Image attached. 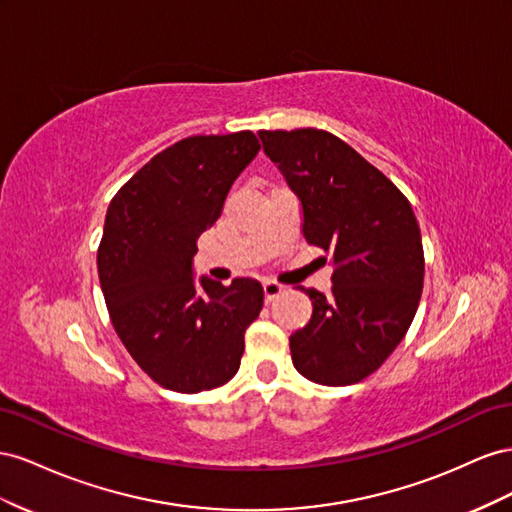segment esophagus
<instances>
[{"instance_id": "esophagus-1", "label": "esophagus", "mask_w": 512, "mask_h": 512, "mask_svg": "<svg viewBox=\"0 0 512 512\" xmlns=\"http://www.w3.org/2000/svg\"><path fill=\"white\" fill-rule=\"evenodd\" d=\"M283 294V285L274 283V281H264V298L266 302H272L274 298H279Z\"/></svg>"}]
</instances>
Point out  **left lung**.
<instances>
[{
  "instance_id": "8db88e82",
  "label": "left lung",
  "mask_w": 512,
  "mask_h": 512,
  "mask_svg": "<svg viewBox=\"0 0 512 512\" xmlns=\"http://www.w3.org/2000/svg\"><path fill=\"white\" fill-rule=\"evenodd\" d=\"M302 203L304 240L332 261V291L302 289L311 321L289 337L300 375L349 386L377 371L416 315L425 253L410 201L328 130H259ZM326 261V257H324Z\"/></svg>"
}]
</instances>
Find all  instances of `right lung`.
<instances>
[{
  "label": "right lung",
  "mask_w": 512,
  "mask_h": 512,
  "mask_svg": "<svg viewBox=\"0 0 512 512\" xmlns=\"http://www.w3.org/2000/svg\"><path fill=\"white\" fill-rule=\"evenodd\" d=\"M251 130L186 137L156 154L109 203L98 276L111 324L139 367L195 394L238 373L264 289L253 279H193L197 238L259 152Z\"/></svg>",
  "instance_id": "obj_1"
}]
</instances>
